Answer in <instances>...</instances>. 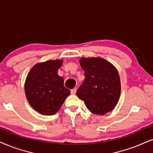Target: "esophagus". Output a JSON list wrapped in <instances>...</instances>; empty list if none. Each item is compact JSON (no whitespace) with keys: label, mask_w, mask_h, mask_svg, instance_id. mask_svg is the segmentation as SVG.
I'll return each instance as SVG.
<instances>
[{"label":"esophagus","mask_w":153,"mask_h":153,"mask_svg":"<svg viewBox=\"0 0 153 153\" xmlns=\"http://www.w3.org/2000/svg\"><path fill=\"white\" fill-rule=\"evenodd\" d=\"M71 94H76V88H74L72 89H71Z\"/></svg>","instance_id":"1"}]
</instances>
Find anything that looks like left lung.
Wrapping results in <instances>:
<instances>
[{
  "mask_svg": "<svg viewBox=\"0 0 153 153\" xmlns=\"http://www.w3.org/2000/svg\"><path fill=\"white\" fill-rule=\"evenodd\" d=\"M79 62L85 79L77 89V97L94 114L103 115L112 111L120 94L117 69L110 62L100 57L82 58Z\"/></svg>",
  "mask_w": 153,
  "mask_h": 153,
  "instance_id": "8db88e82",
  "label": "left lung"
}]
</instances>
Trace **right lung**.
Returning <instances> with one entry per match:
<instances>
[{"label": "right lung", "instance_id": "right-lung-1", "mask_svg": "<svg viewBox=\"0 0 153 153\" xmlns=\"http://www.w3.org/2000/svg\"><path fill=\"white\" fill-rule=\"evenodd\" d=\"M61 60L37 64L28 73L25 84L27 99L33 108L43 115L55 114L70 91L64 86V79L57 74Z\"/></svg>", "mask_w": 153, "mask_h": 153}]
</instances>
